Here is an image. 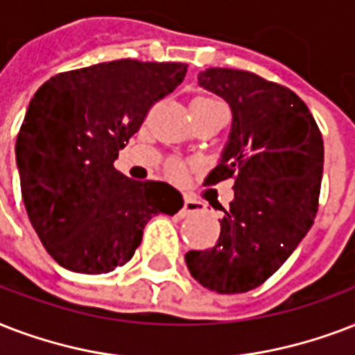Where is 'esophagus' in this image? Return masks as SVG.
Returning <instances> with one entry per match:
<instances>
[{"mask_svg": "<svg viewBox=\"0 0 355 355\" xmlns=\"http://www.w3.org/2000/svg\"><path fill=\"white\" fill-rule=\"evenodd\" d=\"M203 207L205 205L200 200H196V198H185V203H183V209H181V216H191L196 215V213H202Z\"/></svg>", "mask_w": 355, "mask_h": 355, "instance_id": "1", "label": "esophagus"}]
</instances>
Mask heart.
I'll use <instances>...</instances> for the list:
<instances>
[{"label":"heart","instance_id":"heart-1","mask_svg":"<svg viewBox=\"0 0 355 355\" xmlns=\"http://www.w3.org/2000/svg\"><path fill=\"white\" fill-rule=\"evenodd\" d=\"M196 100L198 101H216V100H211V98H196ZM168 172H170V175H174V178H181V175H183V164L178 163V161H170Z\"/></svg>","mask_w":355,"mask_h":355}]
</instances>
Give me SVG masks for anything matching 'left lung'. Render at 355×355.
<instances>
[{"label":"left lung","mask_w":355,"mask_h":355,"mask_svg":"<svg viewBox=\"0 0 355 355\" xmlns=\"http://www.w3.org/2000/svg\"><path fill=\"white\" fill-rule=\"evenodd\" d=\"M198 83L232 107V131L205 183L235 180L220 237L191 250V276L220 295L246 293L289 259L313 226L322 181L324 142L307 105L287 87L252 72L207 68Z\"/></svg>","instance_id":"obj_1"}]
</instances>
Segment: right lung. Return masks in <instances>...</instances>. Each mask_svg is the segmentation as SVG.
<instances>
[{
  "instance_id": "add662e5",
  "label": "right lung",
  "mask_w": 355,
  "mask_h": 355,
  "mask_svg": "<svg viewBox=\"0 0 355 355\" xmlns=\"http://www.w3.org/2000/svg\"><path fill=\"white\" fill-rule=\"evenodd\" d=\"M185 73L181 62L120 59L57 73L35 92L16 139L21 198L40 243L66 270L125 265L148 220L183 207L174 187L129 180L114 159Z\"/></svg>"
}]
</instances>
